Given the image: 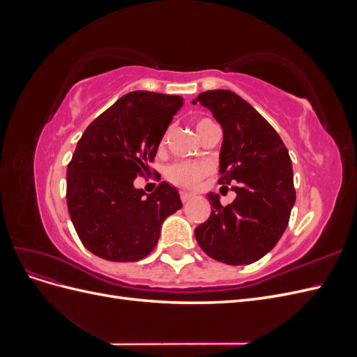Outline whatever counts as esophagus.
<instances>
[{"label":"esophagus","instance_id":"esophagus-1","mask_svg":"<svg viewBox=\"0 0 357 357\" xmlns=\"http://www.w3.org/2000/svg\"><path fill=\"white\" fill-rule=\"evenodd\" d=\"M192 197H193V193H190V192H185V190L180 192V198L183 202H188Z\"/></svg>","mask_w":357,"mask_h":357}]
</instances>
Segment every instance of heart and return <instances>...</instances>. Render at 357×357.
I'll return each mask as SVG.
<instances>
[{
  "instance_id": "obj_1",
  "label": "heart",
  "mask_w": 357,
  "mask_h": 357,
  "mask_svg": "<svg viewBox=\"0 0 357 357\" xmlns=\"http://www.w3.org/2000/svg\"><path fill=\"white\" fill-rule=\"evenodd\" d=\"M213 123L208 119H202L197 123V131L204 126ZM208 165L201 162H177L167 169V177L171 183L183 188H195L199 180L208 172Z\"/></svg>"
}]
</instances>
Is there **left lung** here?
I'll return each mask as SVG.
<instances>
[{
	"label": "left lung",
	"mask_w": 357,
	"mask_h": 357,
	"mask_svg": "<svg viewBox=\"0 0 357 357\" xmlns=\"http://www.w3.org/2000/svg\"><path fill=\"white\" fill-rule=\"evenodd\" d=\"M223 131L219 183L235 185L232 204L210 192L211 214L195 229L202 250L228 265H248L271 252L287 228L296 192L287 149L275 129L232 91L199 93Z\"/></svg>",
	"instance_id": "obj_1"
}]
</instances>
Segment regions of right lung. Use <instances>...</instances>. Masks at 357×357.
I'll return each instance as SVG.
<instances>
[{"instance_id":"add662e5","label":"right lung","mask_w":357,"mask_h":357,"mask_svg":"<svg viewBox=\"0 0 357 357\" xmlns=\"http://www.w3.org/2000/svg\"><path fill=\"white\" fill-rule=\"evenodd\" d=\"M183 98L134 91L86 128L67 168V205L83 245L113 262H135L153 250L162 223L183 207L162 181L153 193L134 186L156 156Z\"/></svg>"}]
</instances>
